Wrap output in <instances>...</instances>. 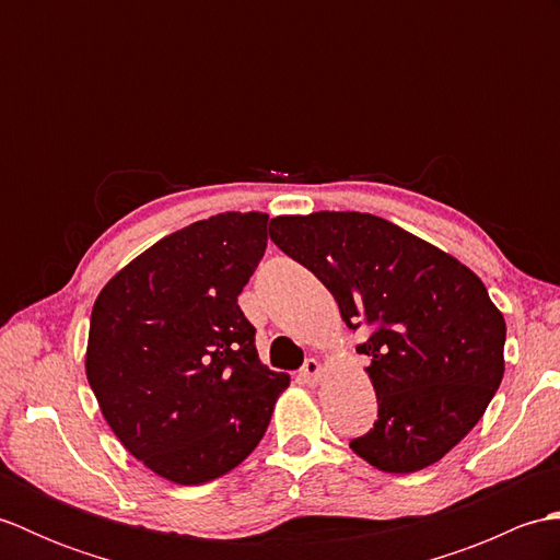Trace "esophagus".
<instances>
[{
	"label": "esophagus",
	"instance_id": "obj_1",
	"mask_svg": "<svg viewBox=\"0 0 560 560\" xmlns=\"http://www.w3.org/2000/svg\"><path fill=\"white\" fill-rule=\"evenodd\" d=\"M301 377L307 385H317L319 377H323V365L317 363V359H307L301 368Z\"/></svg>",
	"mask_w": 560,
	"mask_h": 560
}]
</instances>
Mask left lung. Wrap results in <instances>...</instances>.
<instances>
[{
    "label": "left lung",
    "mask_w": 560,
    "mask_h": 560,
    "mask_svg": "<svg viewBox=\"0 0 560 560\" xmlns=\"http://www.w3.org/2000/svg\"><path fill=\"white\" fill-rule=\"evenodd\" d=\"M269 235L335 295L371 359L377 421L351 440L375 469L411 474L479 423L505 373V319L459 259L361 211L277 217Z\"/></svg>",
    "instance_id": "1"
}]
</instances>
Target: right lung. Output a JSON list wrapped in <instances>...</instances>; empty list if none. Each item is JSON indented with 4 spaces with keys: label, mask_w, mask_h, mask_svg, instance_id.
Instances as JSON below:
<instances>
[{
    "label": "right lung",
    "mask_w": 560,
    "mask_h": 560,
    "mask_svg": "<svg viewBox=\"0 0 560 560\" xmlns=\"http://www.w3.org/2000/svg\"><path fill=\"white\" fill-rule=\"evenodd\" d=\"M267 213L225 211L161 237L93 303L86 377L120 443L165 481L235 469L265 435L287 373L261 365L237 295Z\"/></svg>",
    "instance_id": "add662e5"
}]
</instances>
